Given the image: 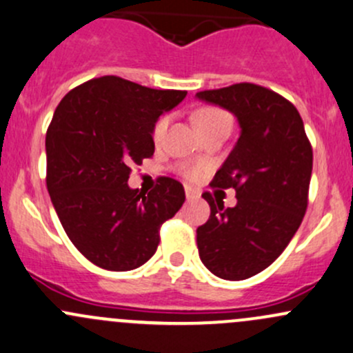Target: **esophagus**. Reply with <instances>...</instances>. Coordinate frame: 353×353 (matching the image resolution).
I'll return each instance as SVG.
<instances>
[{"label":"esophagus","instance_id":"1","mask_svg":"<svg viewBox=\"0 0 353 353\" xmlns=\"http://www.w3.org/2000/svg\"><path fill=\"white\" fill-rule=\"evenodd\" d=\"M184 191H186V198H188V201H191V199H196V198H199V191L196 188H192V186H186L184 188Z\"/></svg>","mask_w":353,"mask_h":353}]
</instances>
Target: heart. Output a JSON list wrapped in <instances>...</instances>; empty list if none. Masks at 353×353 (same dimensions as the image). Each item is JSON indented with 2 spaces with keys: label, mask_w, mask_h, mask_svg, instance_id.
Instances as JSON below:
<instances>
[{
  "label": "heart",
  "mask_w": 353,
  "mask_h": 353,
  "mask_svg": "<svg viewBox=\"0 0 353 353\" xmlns=\"http://www.w3.org/2000/svg\"><path fill=\"white\" fill-rule=\"evenodd\" d=\"M194 120L196 128L199 130V133H208V132H213V130H220V128H226L230 130L232 127V118L228 117V113L220 108H213V106H206V108L198 110L192 117ZM167 125H169V118L162 117L159 118L157 123L154 125V130H152V139H154L155 143L161 142L164 139V133L167 130ZM184 174L191 179L198 177L201 174V169L199 167H186L184 169Z\"/></svg>",
  "instance_id": "obj_1"
}]
</instances>
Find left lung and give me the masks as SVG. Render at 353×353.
Instances as JSON below:
<instances>
[{
	"instance_id": "8db88e82",
	"label": "left lung",
	"mask_w": 353,
	"mask_h": 353,
	"mask_svg": "<svg viewBox=\"0 0 353 353\" xmlns=\"http://www.w3.org/2000/svg\"><path fill=\"white\" fill-rule=\"evenodd\" d=\"M199 101L220 106L239 121L240 137L211 186L236 191V205L203 198L211 214L198 233L199 259L210 272L242 281L283 254L307 206L313 150L294 105L250 83L201 91Z\"/></svg>"
}]
</instances>
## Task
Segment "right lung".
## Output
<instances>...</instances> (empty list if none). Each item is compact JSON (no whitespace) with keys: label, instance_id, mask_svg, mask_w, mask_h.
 Segmentation results:
<instances>
[{"label":"right lung","instance_id":"obj_1","mask_svg":"<svg viewBox=\"0 0 353 353\" xmlns=\"http://www.w3.org/2000/svg\"><path fill=\"white\" fill-rule=\"evenodd\" d=\"M188 91L150 89L117 76L74 88L47 130V189L70 242L92 264L132 270L157 250L159 230L183 206L179 181L148 194L128 186L132 165L154 155L152 130Z\"/></svg>","mask_w":353,"mask_h":353}]
</instances>
